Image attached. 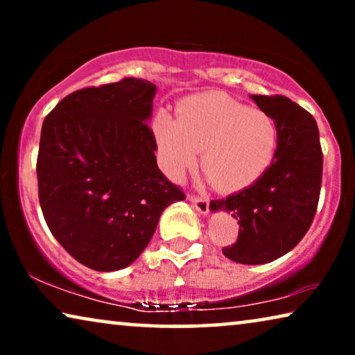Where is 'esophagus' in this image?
I'll list each match as a JSON object with an SVG mask.
<instances>
[{
  "mask_svg": "<svg viewBox=\"0 0 355 355\" xmlns=\"http://www.w3.org/2000/svg\"><path fill=\"white\" fill-rule=\"evenodd\" d=\"M187 198H189V202L192 203V207L196 208L200 215H208V211H210V203H208L207 198L196 197V196H189Z\"/></svg>",
  "mask_w": 355,
  "mask_h": 355,
  "instance_id": "obj_1",
  "label": "esophagus"
}]
</instances>
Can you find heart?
I'll list each match as a JSON object with an SVG mask.
<instances>
[{"label":"heart","instance_id":"1","mask_svg":"<svg viewBox=\"0 0 355 355\" xmlns=\"http://www.w3.org/2000/svg\"><path fill=\"white\" fill-rule=\"evenodd\" d=\"M176 114L162 111L152 124L159 162L174 181L196 168L200 150L203 173L221 192L250 187L273 162L278 128L263 111L213 92L184 100Z\"/></svg>","mask_w":355,"mask_h":355}]
</instances>
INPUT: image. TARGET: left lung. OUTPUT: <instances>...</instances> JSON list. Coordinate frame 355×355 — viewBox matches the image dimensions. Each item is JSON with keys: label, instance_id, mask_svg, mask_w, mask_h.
<instances>
[{"label": "left lung", "instance_id": "1", "mask_svg": "<svg viewBox=\"0 0 355 355\" xmlns=\"http://www.w3.org/2000/svg\"><path fill=\"white\" fill-rule=\"evenodd\" d=\"M275 119L278 147L255 184L210 210L231 213L239 223L237 242L223 254L242 265L270 263L299 244L312 225L322 187L323 155L313 116L286 96L250 95Z\"/></svg>", "mask_w": 355, "mask_h": 355}]
</instances>
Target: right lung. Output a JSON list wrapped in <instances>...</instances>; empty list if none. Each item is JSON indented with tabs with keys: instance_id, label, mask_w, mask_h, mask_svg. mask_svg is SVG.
Instances as JSON below:
<instances>
[{
	"instance_id": "add662e5",
	"label": "right lung",
	"mask_w": 355,
	"mask_h": 355,
	"mask_svg": "<svg viewBox=\"0 0 355 355\" xmlns=\"http://www.w3.org/2000/svg\"><path fill=\"white\" fill-rule=\"evenodd\" d=\"M157 85L125 77L67 95L42 125L38 198L51 234L79 263L116 271L148 245L163 210L184 200L157 164Z\"/></svg>"
}]
</instances>
